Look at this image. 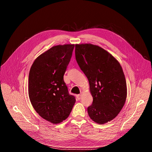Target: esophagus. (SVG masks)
<instances>
[{"instance_id": "34e87169", "label": "esophagus", "mask_w": 152, "mask_h": 152, "mask_svg": "<svg viewBox=\"0 0 152 152\" xmlns=\"http://www.w3.org/2000/svg\"><path fill=\"white\" fill-rule=\"evenodd\" d=\"M81 95H77L76 97H77V100H80L81 99Z\"/></svg>"}]
</instances>
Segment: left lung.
<instances>
[{
  "label": "left lung",
  "mask_w": 152,
  "mask_h": 152,
  "mask_svg": "<svg viewBox=\"0 0 152 152\" xmlns=\"http://www.w3.org/2000/svg\"><path fill=\"white\" fill-rule=\"evenodd\" d=\"M76 61L87 77L93 97L88 114L104 124L119 114L126 102L127 86L119 61L102 47L91 43L75 45Z\"/></svg>",
  "instance_id": "obj_1"
}]
</instances>
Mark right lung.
I'll return each instance as SVG.
<instances>
[{
  "label": "right lung",
  "mask_w": 152,
  "mask_h": 152,
  "mask_svg": "<svg viewBox=\"0 0 152 152\" xmlns=\"http://www.w3.org/2000/svg\"><path fill=\"white\" fill-rule=\"evenodd\" d=\"M74 44L53 46L39 56L30 68L28 95L34 109L52 124L69 117L76 99L68 93L64 81Z\"/></svg>",
  "instance_id": "obj_1"
}]
</instances>
